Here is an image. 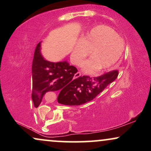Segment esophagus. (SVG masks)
<instances>
[{
    "mask_svg": "<svg viewBox=\"0 0 151 151\" xmlns=\"http://www.w3.org/2000/svg\"><path fill=\"white\" fill-rule=\"evenodd\" d=\"M81 76V74L79 73V72H77V73H76L75 74H74V78H78L79 77Z\"/></svg>",
    "mask_w": 151,
    "mask_h": 151,
    "instance_id": "esophagus-1",
    "label": "esophagus"
}]
</instances>
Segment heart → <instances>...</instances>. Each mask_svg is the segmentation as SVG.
I'll return each mask as SVG.
<instances>
[{
    "mask_svg": "<svg viewBox=\"0 0 151 151\" xmlns=\"http://www.w3.org/2000/svg\"><path fill=\"white\" fill-rule=\"evenodd\" d=\"M124 50L123 40L112 29L99 25L78 41L72 58L76 65H80L91 52L92 58L83 63L82 70L86 74H93L99 70L104 72L113 68L120 60Z\"/></svg>",
    "mask_w": 151,
    "mask_h": 151,
    "instance_id": "1",
    "label": "heart"
}]
</instances>
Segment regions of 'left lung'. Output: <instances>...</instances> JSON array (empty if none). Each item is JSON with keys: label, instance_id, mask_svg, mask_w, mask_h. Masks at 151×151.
<instances>
[{"label": "left lung", "instance_id": "obj_1", "mask_svg": "<svg viewBox=\"0 0 151 151\" xmlns=\"http://www.w3.org/2000/svg\"><path fill=\"white\" fill-rule=\"evenodd\" d=\"M117 70L98 77L83 76L76 79L73 86L59 93L58 103L68 106H79L91 101L118 77Z\"/></svg>", "mask_w": 151, "mask_h": 151}]
</instances>
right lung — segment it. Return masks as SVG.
Segmentation results:
<instances>
[{"label": "right lung", "mask_w": 151, "mask_h": 151, "mask_svg": "<svg viewBox=\"0 0 151 151\" xmlns=\"http://www.w3.org/2000/svg\"><path fill=\"white\" fill-rule=\"evenodd\" d=\"M77 72L75 67L67 61L52 62L46 60L41 53V42L35 51L32 67V93L34 106L38 107L47 92H60L73 86L74 74Z\"/></svg>", "instance_id": "obj_1"}]
</instances>
